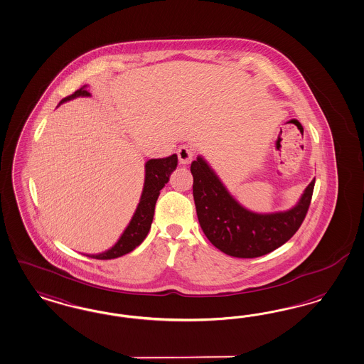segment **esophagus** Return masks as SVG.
I'll use <instances>...</instances> for the list:
<instances>
[{
  "label": "esophagus",
  "mask_w": 364,
  "mask_h": 364,
  "mask_svg": "<svg viewBox=\"0 0 364 364\" xmlns=\"http://www.w3.org/2000/svg\"><path fill=\"white\" fill-rule=\"evenodd\" d=\"M195 156V149L189 145H181L178 149H177V157H178V161L180 164H189L192 157Z\"/></svg>",
  "instance_id": "34e87169"
}]
</instances>
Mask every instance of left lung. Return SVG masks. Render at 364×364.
<instances>
[{
	"instance_id": "1",
	"label": "left lung",
	"mask_w": 364,
	"mask_h": 364,
	"mask_svg": "<svg viewBox=\"0 0 364 364\" xmlns=\"http://www.w3.org/2000/svg\"><path fill=\"white\" fill-rule=\"evenodd\" d=\"M193 200L205 237L216 249L237 258H257L287 243L309 210L314 180L289 211L255 213L243 208L200 156L191 164Z\"/></svg>"
}]
</instances>
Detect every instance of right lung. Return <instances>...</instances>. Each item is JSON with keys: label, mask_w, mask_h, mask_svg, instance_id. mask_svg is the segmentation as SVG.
<instances>
[{"label": "right lung", "mask_w": 364, "mask_h": 364, "mask_svg": "<svg viewBox=\"0 0 364 364\" xmlns=\"http://www.w3.org/2000/svg\"><path fill=\"white\" fill-rule=\"evenodd\" d=\"M90 92L85 87L76 90L74 94L65 97L60 103L65 100H74L76 97H88ZM59 103V105H60ZM177 166V156L172 154L165 159H151L145 164V183L142 195L138 203L137 210L133 215L129 226L126 227L119 240L114 245L110 250L105 251L97 255H88L95 259H114L122 257L127 252L134 250L137 246L146 238L151 230L156 201L159 199L160 191L169 181V176Z\"/></svg>", "instance_id": "obj_1"}]
</instances>
